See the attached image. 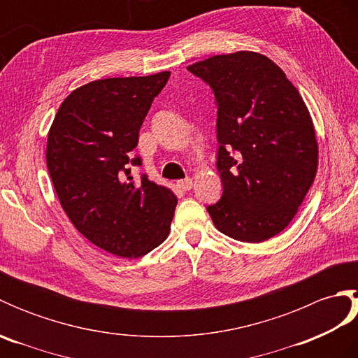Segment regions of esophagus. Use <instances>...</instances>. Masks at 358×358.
<instances>
[{
	"mask_svg": "<svg viewBox=\"0 0 358 358\" xmlns=\"http://www.w3.org/2000/svg\"><path fill=\"white\" fill-rule=\"evenodd\" d=\"M177 186H178V189H181V191H183V192H187V191H191V189H192L194 181H192L191 178L180 180V181H177Z\"/></svg>",
	"mask_w": 358,
	"mask_h": 358,
	"instance_id": "esophagus-1",
	"label": "esophagus"
}]
</instances>
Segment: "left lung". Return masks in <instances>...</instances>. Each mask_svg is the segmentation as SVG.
<instances>
[{
  "label": "left lung",
  "instance_id": "1",
  "mask_svg": "<svg viewBox=\"0 0 358 358\" xmlns=\"http://www.w3.org/2000/svg\"><path fill=\"white\" fill-rule=\"evenodd\" d=\"M217 104V169L223 194L208 212L227 237L262 243L291 223L317 173L308 108L262 53L215 55L187 67Z\"/></svg>",
  "mask_w": 358,
  "mask_h": 358
}]
</instances>
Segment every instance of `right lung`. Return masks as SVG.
Here are the masks:
<instances>
[{
	"label": "right lung",
	"mask_w": 358,
	"mask_h": 358,
	"mask_svg": "<svg viewBox=\"0 0 358 358\" xmlns=\"http://www.w3.org/2000/svg\"><path fill=\"white\" fill-rule=\"evenodd\" d=\"M171 72L106 78L75 89L53 120L48 169L59 203L80 234L108 252L138 258L171 231L177 196L136 178L138 132Z\"/></svg>",
	"instance_id": "obj_1"
}]
</instances>
